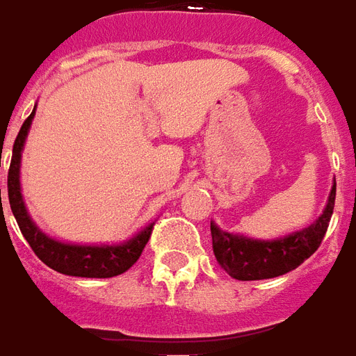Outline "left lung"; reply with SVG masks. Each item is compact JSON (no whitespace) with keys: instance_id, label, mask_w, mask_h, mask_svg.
<instances>
[{"instance_id":"1","label":"left lung","mask_w":356,"mask_h":356,"mask_svg":"<svg viewBox=\"0 0 356 356\" xmlns=\"http://www.w3.org/2000/svg\"><path fill=\"white\" fill-rule=\"evenodd\" d=\"M334 199H336V180L328 195L327 207L312 225L274 240L250 238L244 234L227 232L212 221L210 231H212L213 255L221 264V268L240 282L283 276L291 270L298 268L317 251L328 229V221L332 218Z\"/></svg>"}]
</instances>
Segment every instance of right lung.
Returning a JSON list of instances; mask_svg holds the SVG:
<instances>
[{"label":"right lung","mask_w":356,"mask_h":356,"mask_svg":"<svg viewBox=\"0 0 356 356\" xmlns=\"http://www.w3.org/2000/svg\"><path fill=\"white\" fill-rule=\"evenodd\" d=\"M35 111L37 106H33V112L24 122L16 137L15 146H13L9 178H7L10 210L22 231L24 238L28 240L31 250L35 251V255L42 263L65 276L114 277L124 274L125 270H129L140 257L144 245L148 244L154 223H148L137 234H133L129 240H124L120 244H71V242L48 236L29 216L28 207L24 202L22 186H20V165H22L24 144L28 138L31 122L35 118Z\"/></svg>","instance_id":"1"}]
</instances>
